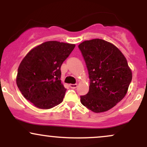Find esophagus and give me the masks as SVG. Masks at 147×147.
I'll return each instance as SVG.
<instances>
[{
    "mask_svg": "<svg viewBox=\"0 0 147 147\" xmlns=\"http://www.w3.org/2000/svg\"><path fill=\"white\" fill-rule=\"evenodd\" d=\"M69 86L72 89H75L77 87V84H70V85H69Z\"/></svg>",
    "mask_w": 147,
    "mask_h": 147,
    "instance_id": "1",
    "label": "esophagus"
}]
</instances>
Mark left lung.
<instances>
[{
  "label": "left lung",
  "mask_w": 147,
  "mask_h": 147,
  "mask_svg": "<svg viewBox=\"0 0 147 147\" xmlns=\"http://www.w3.org/2000/svg\"><path fill=\"white\" fill-rule=\"evenodd\" d=\"M79 48L90 80L81 103L95 113L110 110L125 97L132 80L126 59L115 45L99 38L82 42Z\"/></svg>",
  "instance_id": "1"
}]
</instances>
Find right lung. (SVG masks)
I'll return each instance as SVG.
<instances>
[{
	"label": "right lung",
	"mask_w": 147,
	"mask_h": 147,
	"mask_svg": "<svg viewBox=\"0 0 147 147\" xmlns=\"http://www.w3.org/2000/svg\"><path fill=\"white\" fill-rule=\"evenodd\" d=\"M75 45L47 41L32 49L20 63L16 84L22 95L41 109L63 102L66 89L61 81V66Z\"/></svg>",
	"instance_id": "add662e5"
}]
</instances>
